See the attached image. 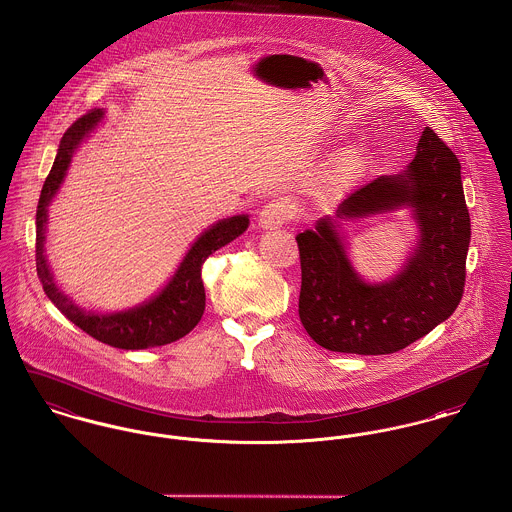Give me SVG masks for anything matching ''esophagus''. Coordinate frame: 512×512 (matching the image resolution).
<instances>
[{"mask_svg":"<svg viewBox=\"0 0 512 512\" xmlns=\"http://www.w3.org/2000/svg\"><path fill=\"white\" fill-rule=\"evenodd\" d=\"M292 218H294V209L284 199H274L259 212V224H261V228H267V230L280 228V226L288 224Z\"/></svg>","mask_w":512,"mask_h":512,"instance_id":"esophagus-1","label":"esophagus"}]
</instances>
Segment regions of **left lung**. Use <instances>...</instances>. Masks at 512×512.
<instances>
[{"mask_svg":"<svg viewBox=\"0 0 512 512\" xmlns=\"http://www.w3.org/2000/svg\"><path fill=\"white\" fill-rule=\"evenodd\" d=\"M408 205L421 240L404 272L369 286L352 271L329 218L296 236L300 249V319L323 348L379 356L398 352L449 319L464 294L470 214L456 154L431 127L400 176H379L338 207L365 216Z\"/></svg>","mask_w":512,"mask_h":512,"instance_id":"1","label":"left lung"}]
</instances>
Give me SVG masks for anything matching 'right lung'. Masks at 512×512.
<instances>
[{
  "label": "right lung",
  "instance_id": "1",
  "mask_svg": "<svg viewBox=\"0 0 512 512\" xmlns=\"http://www.w3.org/2000/svg\"><path fill=\"white\" fill-rule=\"evenodd\" d=\"M102 112L91 110L75 121L61 139L54 166L44 181L38 211H36V272L46 296L54 301L61 313L73 321L79 329L91 334L92 338L110 344L121 350H141L149 346H162L180 340L187 332L193 331L205 311V286L201 269L207 257L226 243L236 240L249 226L247 216H232L209 228L199 240L193 243L185 255L176 276L154 300L116 315H94L85 313L67 300L56 288L50 269L44 257V230L48 220V205L60 189L73 151L81 139L100 121Z\"/></svg>",
  "mask_w": 512,
  "mask_h": 512
}]
</instances>
